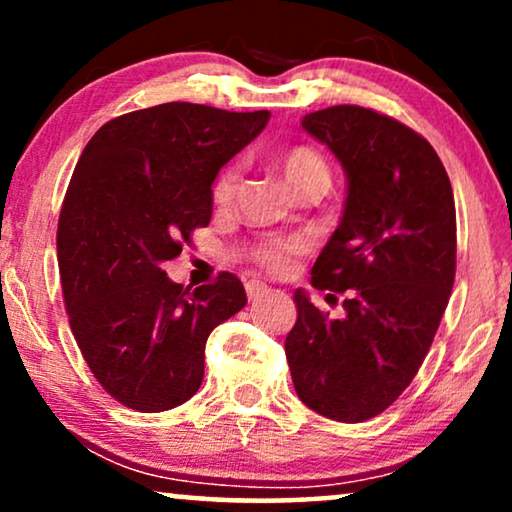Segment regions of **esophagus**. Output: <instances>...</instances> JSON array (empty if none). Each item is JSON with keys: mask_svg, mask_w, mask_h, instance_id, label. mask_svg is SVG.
Listing matches in <instances>:
<instances>
[{"mask_svg": "<svg viewBox=\"0 0 512 512\" xmlns=\"http://www.w3.org/2000/svg\"><path fill=\"white\" fill-rule=\"evenodd\" d=\"M244 289H247V296H249V300H261L263 296H268V286L265 284H261V282H254V279H251V282H247L244 284Z\"/></svg>", "mask_w": 512, "mask_h": 512, "instance_id": "esophagus-1", "label": "esophagus"}]
</instances>
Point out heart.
Listing matches in <instances>:
<instances>
[{"label":"heart","mask_w":512,"mask_h":512,"mask_svg":"<svg viewBox=\"0 0 512 512\" xmlns=\"http://www.w3.org/2000/svg\"><path fill=\"white\" fill-rule=\"evenodd\" d=\"M277 167L286 179V184L291 186V191H296L298 195L314 191V188L326 193L328 186H331V167H328L326 158L317 149H312V146H291V149L282 151L277 156ZM237 177H240V172H237L235 165L226 167L216 177L212 186V200L216 205H228L233 200ZM298 249V242H265L251 251V261L268 272H284L289 268L291 256Z\"/></svg>","instance_id":"heart-1"}]
</instances>
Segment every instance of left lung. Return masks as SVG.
<instances>
[{"mask_svg": "<svg viewBox=\"0 0 512 512\" xmlns=\"http://www.w3.org/2000/svg\"><path fill=\"white\" fill-rule=\"evenodd\" d=\"M303 128L347 174L340 226L312 268L314 289L345 293V317L296 289L286 361L307 408L366 422L412 382L443 319L457 270L454 195L433 146L394 118L340 104L307 114Z\"/></svg>", "mask_w": 512, "mask_h": 512, "instance_id": "left-lung-1", "label": "left lung"}]
</instances>
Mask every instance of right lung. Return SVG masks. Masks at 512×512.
Returning a JSON list of instances; mask_svg holds the SVG:
<instances>
[{"mask_svg":"<svg viewBox=\"0 0 512 512\" xmlns=\"http://www.w3.org/2000/svg\"><path fill=\"white\" fill-rule=\"evenodd\" d=\"M270 111L167 102L104 123L83 149L58 223L69 326L88 368L118 403L163 412L205 375V342L247 305L240 279L174 284L165 261L212 219L216 174Z\"/></svg>","mask_w":512,"mask_h":512,"instance_id":"obj_1","label":"right lung"}]
</instances>
